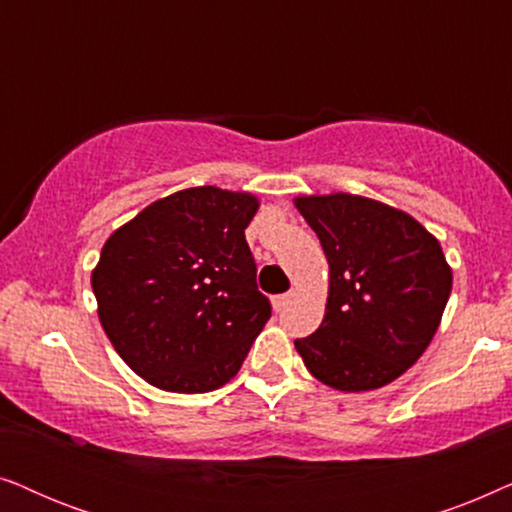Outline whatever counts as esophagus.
Segmentation results:
<instances>
[{
  "instance_id": "1",
  "label": "esophagus",
  "mask_w": 512,
  "mask_h": 512,
  "mask_svg": "<svg viewBox=\"0 0 512 512\" xmlns=\"http://www.w3.org/2000/svg\"><path fill=\"white\" fill-rule=\"evenodd\" d=\"M291 298H293V293H282V296H275V300H272V303H275V310H282V307H286V303H289Z\"/></svg>"
}]
</instances>
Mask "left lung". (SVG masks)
Here are the masks:
<instances>
[{"mask_svg": "<svg viewBox=\"0 0 512 512\" xmlns=\"http://www.w3.org/2000/svg\"><path fill=\"white\" fill-rule=\"evenodd\" d=\"M296 207L331 268L324 321L296 340L298 354L333 389L394 382L429 347L450 298L438 240L410 214L361 195H303Z\"/></svg>", "mask_w": 512, "mask_h": 512, "instance_id": "8db88e82", "label": "left lung"}]
</instances>
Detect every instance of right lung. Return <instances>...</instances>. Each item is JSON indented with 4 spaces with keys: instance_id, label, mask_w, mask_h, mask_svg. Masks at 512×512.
Instances as JSON below:
<instances>
[{
    "instance_id": "right-lung-1",
    "label": "right lung",
    "mask_w": 512,
    "mask_h": 512,
    "mask_svg": "<svg viewBox=\"0 0 512 512\" xmlns=\"http://www.w3.org/2000/svg\"><path fill=\"white\" fill-rule=\"evenodd\" d=\"M256 209L251 193L186 188L104 242L97 314L121 359L153 387L205 394L247 359L272 314L244 240Z\"/></svg>"
}]
</instances>
